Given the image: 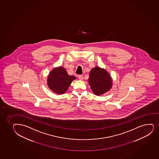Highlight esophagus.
Segmentation results:
<instances>
[{
    "label": "esophagus",
    "instance_id": "esophagus-1",
    "mask_svg": "<svg viewBox=\"0 0 159 159\" xmlns=\"http://www.w3.org/2000/svg\"><path fill=\"white\" fill-rule=\"evenodd\" d=\"M79 79L80 80H83V75H79Z\"/></svg>",
    "mask_w": 159,
    "mask_h": 159
}]
</instances>
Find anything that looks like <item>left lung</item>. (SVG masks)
<instances>
[{"label": "left lung", "mask_w": 159, "mask_h": 159, "mask_svg": "<svg viewBox=\"0 0 159 159\" xmlns=\"http://www.w3.org/2000/svg\"><path fill=\"white\" fill-rule=\"evenodd\" d=\"M89 83L94 94L100 95L112 88V80L106 70L96 66L89 73Z\"/></svg>", "instance_id": "left-lung-1"}]
</instances>
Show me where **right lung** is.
<instances>
[{
    "label": "right lung",
    "instance_id": "right-lung-1",
    "mask_svg": "<svg viewBox=\"0 0 159 159\" xmlns=\"http://www.w3.org/2000/svg\"><path fill=\"white\" fill-rule=\"evenodd\" d=\"M76 77L68 75L65 68L59 67L54 68L48 75V85L53 92L62 94L66 92Z\"/></svg>",
    "mask_w": 159,
    "mask_h": 159
}]
</instances>
